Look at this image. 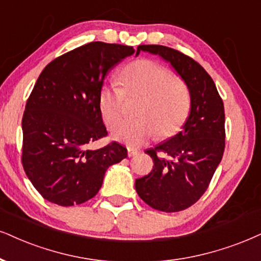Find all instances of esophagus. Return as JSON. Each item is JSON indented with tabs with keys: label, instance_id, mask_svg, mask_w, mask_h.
Wrapping results in <instances>:
<instances>
[{
	"label": "esophagus",
	"instance_id": "34e87169",
	"mask_svg": "<svg viewBox=\"0 0 261 261\" xmlns=\"http://www.w3.org/2000/svg\"><path fill=\"white\" fill-rule=\"evenodd\" d=\"M138 154V150L134 149V148H127V156L131 158V156H135V155Z\"/></svg>",
	"mask_w": 261,
	"mask_h": 261
}]
</instances>
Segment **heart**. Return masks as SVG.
I'll list each match as a JSON object with an SVG mask.
<instances>
[{
  "label": "heart",
  "instance_id": "b5f03b06",
  "mask_svg": "<svg viewBox=\"0 0 261 261\" xmlns=\"http://www.w3.org/2000/svg\"><path fill=\"white\" fill-rule=\"evenodd\" d=\"M121 88L117 84L102 85L98 107L105 124L113 126L123 113L125 95L141 97L136 119L115 125L112 137L128 147H140L156 133L161 137L173 135L182 126L190 111V91L180 78L151 60H138L120 73Z\"/></svg>",
  "mask_w": 261,
  "mask_h": 261
}]
</instances>
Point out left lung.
<instances>
[{
    "label": "left lung",
    "mask_w": 261,
    "mask_h": 261,
    "mask_svg": "<svg viewBox=\"0 0 261 261\" xmlns=\"http://www.w3.org/2000/svg\"><path fill=\"white\" fill-rule=\"evenodd\" d=\"M169 62L190 91V113L174 136L147 149L154 166L137 178L138 196L150 207L178 212L194 204L208 188L225 147V114L216 84L202 66L176 49L138 45Z\"/></svg>",
    "instance_id": "left-lung-1"
}]
</instances>
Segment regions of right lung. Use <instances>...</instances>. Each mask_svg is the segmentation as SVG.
<instances>
[{"label":"right lung","instance_id":"1","mask_svg":"<svg viewBox=\"0 0 261 261\" xmlns=\"http://www.w3.org/2000/svg\"><path fill=\"white\" fill-rule=\"evenodd\" d=\"M135 53L133 47L91 42L45 66L22 115V166L45 200L59 206L94 197L113 164L127 156L112 142L88 146L106 136L98 94L107 72Z\"/></svg>","mask_w":261,"mask_h":261}]
</instances>
